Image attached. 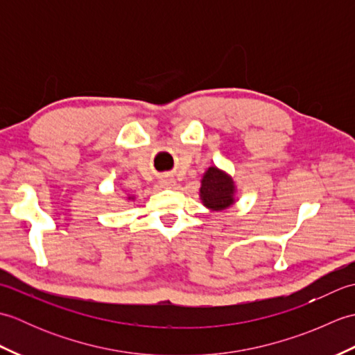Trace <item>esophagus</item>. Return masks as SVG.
I'll use <instances>...</instances> for the list:
<instances>
[{
    "instance_id": "34e87169",
    "label": "esophagus",
    "mask_w": 355,
    "mask_h": 355,
    "mask_svg": "<svg viewBox=\"0 0 355 355\" xmlns=\"http://www.w3.org/2000/svg\"><path fill=\"white\" fill-rule=\"evenodd\" d=\"M162 183H163V186H168V187H169V186H172V184L175 183V182H173V178H171V177H166Z\"/></svg>"
}]
</instances>
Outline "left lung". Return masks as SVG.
<instances>
[{
  "label": "left lung",
  "mask_w": 355,
  "mask_h": 355,
  "mask_svg": "<svg viewBox=\"0 0 355 355\" xmlns=\"http://www.w3.org/2000/svg\"><path fill=\"white\" fill-rule=\"evenodd\" d=\"M201 200L214 210H223L233 205V182L216 168H209L201 182Z\"/></svg>",
  "instance_id": "left-lung-1"
}]
</instances>
